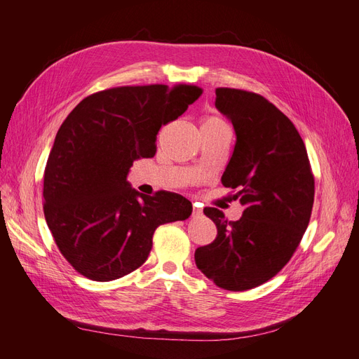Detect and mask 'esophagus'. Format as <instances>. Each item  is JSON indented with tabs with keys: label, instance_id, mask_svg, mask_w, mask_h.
<instances>
[{
	"label": "esophagus",
	"instance_id": "1",
	"mask_svg": "<svg viewBox=\"0 0 359 359\" xmlns=\"http://www.w3.org/2000/svg\"><path fill=\"white\" fill-rule=\"evenodd\" d=\"M201 214H202V210L199 208V206L194 205V206H193V212H191V215H193V217H196V215H201Z\"/></svg>",
	"mask_w": 359,
	"mask_h": 359
}]
</instances>
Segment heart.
<instances>
[{"label": "heart", "mask_w": 359, "mask_h": 359, "mask_svg": "<svg viewBox=\"0 0 359 359\" xmlns=\"http://www.w3.org/2000/svg\"><path fill=\"white\" fill-rule=\"evenodd\" d=\"M222 126H226V124L217 116H206L202 123V127H222Z\"/></svg>", "instance_id": "heart-1"}]
</instances>
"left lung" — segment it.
I'll list each match as a JSON object with an SVG mask.
<instances>
[{"label": "left lung", "instance_id": "obj_1", "mask_svg": "<svg viewBox=\"0 0 359 359\" xmlns=\"http://www.w3.org/2000/svg\"><path fill=\"white\" fill-rule=\"evenodd\" d=\"M215 107L236 135L222 184L238 189L233 198L244 211L227 222L220 210L205 208L217 236L196 248L194 260L217 286L241 292L273 278L295 253L310 222L314 178L298 130L265 97L217 88Z\"/></svg>", "mask_w": 359, "mask_h": 359}]
</instances>
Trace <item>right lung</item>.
<instances>
[{
  "instance_id": "right-lung-1",
  "label": "right lung",
  "mask_w": 359,
  "mask_h": 359,
  "mask_svg": "<svg viewBox=\"0 0 359 359\" xmlns=\"http://www.w3.org/2000/svg\"><path fill=\"white\" fill-rule=\"evenodd\" d=\"M199 86H118L83 99L64 119L45 169L43 211L61 255L86 278L111 281L148 259L160 224L186 220L191 202L132 189L130 168L154 157L161 126L181 116Z\"/></svg>"
}]
</instances>
